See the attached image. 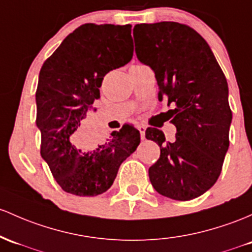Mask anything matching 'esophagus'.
<instances>
[{"mask_svg":"<svg viewBox=\"0 0 252 252\" xmlns=\"http://www.w3.org/2000/svg\"><path fill=\"white\" fill-rule=\"evenodd\" d=\"M139 131H140V135H141V139H145L146 136V126H143V124H140L139 126Z\"/></svg>","mask_w":252,"mask_h":252,"instance_id":"obj_1","label":"esophagus"}]
</instances>
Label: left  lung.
Wrapping results in <instances>:
<instances>
[{"mask_svg": "<svg viewBox=\"0 0 252 252\" xmlns=\"http://www.w3.org/2000/svg\"><path fill=\"white\" fill-rule=\"evenodd\" d=\"M132 34L137 59L156 74L158 98L175 106L170 110L175 142H166L159 129L146 130V137L160 147L149 179L160 195L192 200L218 181L228 149L227 81L207 41L187 25L141 24Z\"/></svg>", "mask_w": 252, "mask_h": 252, "instance_id": "8db88e82", "label": "left lung"}]
</instances>
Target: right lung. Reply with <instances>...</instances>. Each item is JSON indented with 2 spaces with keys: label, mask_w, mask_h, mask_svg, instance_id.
I'll list each match as a JSON object with an SVG mask.
<instances>
[{
  "label": "right lung",
  "mask_w": 252,
  "mask_h": 252,
  "mask_svg": "<svg viewBox=\"0 0 252 252\" xmlns=\"http://www.w3.org/2000/svg\"><path fill=\"white\" fill-rule=\"evenodd\" d=\"M131 26L85 24L68 35L44 62L38 80L37 126L40 154L65 192L96 196L111 187L121 164L136 151L140 132L122 126L92 151L71 143L110 70L130 62Z\"/></svg>",
  "instance_id": "1"
}]
</instances>
